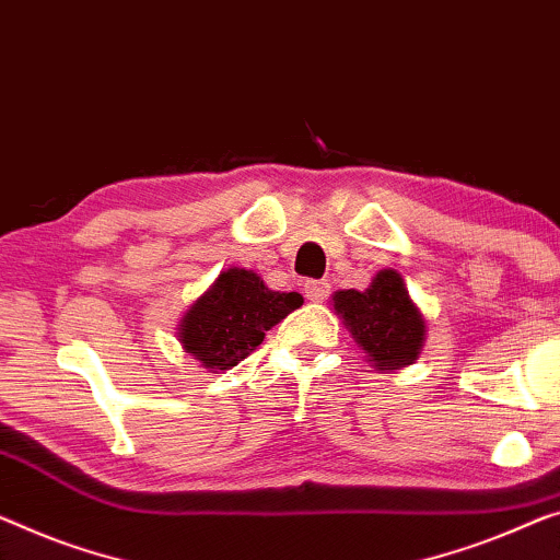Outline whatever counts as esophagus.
<instances>
[{"label":"esophagus","instance_id":"esophagus-1","mask_svg":"<svg viewBox=\"0 0 560 560\" xmlns=\"http://www.w3.org/2000/svg\"><path fill=\"white\" fill-rule=\"evenodd\" d=\"M329 281L324 279H312L304 283V296L308 299V302H322V299L329 296Z\"/></svg>","mask_w":560,"mask_h":560}]
</instances>
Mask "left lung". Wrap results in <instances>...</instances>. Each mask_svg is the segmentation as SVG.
Instances as JSON below:
<instances>
[{
  "label": "left lung",
  "instance_id": "obj_1",
  "mask_svg": "<svg viewBox=\"0 0 560 560\" xmlns=\"http://www.w3.org/2000/svg\"><path fill=\"white\" fill-rule=\"evenodd\" d=\"M331 302L374 370H399L417 360L424 345V319L395 269L380 271L364 291H337Z\"/></svg>",
  "mask_w": 560,
  "mask_h": 560
}]
</instances>
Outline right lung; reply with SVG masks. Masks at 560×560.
Here are the masks:
<instances>
[{"label":"right lung","instance_id":"right-lung-1","mask_svg":"<svg viewBox=\"0 0 560 560\" xmlns=\"http://www.w3.org/2000/svg\"><path fill=\"white\" fill-rule=\"evenodd\" d=\"M302 304L296 291H273L258 273L233 266L188 308L178 324V339L200 366L219 374L246 360L266 331Z\"/></svg>","mask_w":560,"mask_h":560}]
</instances>
